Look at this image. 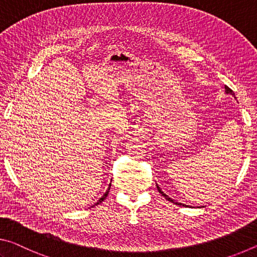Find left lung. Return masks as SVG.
I'll return each instance as SVG.
<instances>
[{"instance_id": "left-lung-1", "label": "left lung", "mask_w": 257, "mask_h": 257, "mask_svg": "<svg viewBox=\"0 0 257 257\" xmlns=\"http://www.w3.org/2000/svg\"><path fill=\"white\" fill-rule=\"evenodd\" d=\"M224 89H225V93H226V94H231V95H232V96H234V92H233L232 90H231V89H230V87H228V86H226V85H225V87H224ZM234 98H235V96H234ZM156 186H157V189H158V191H159V192H161V193H162V196H164V197H165V198H166L167 200H170V201H172V203H173V204H175V205H179V206H186V207H191V206H188V205H184V204H181V203H178V201H175V200H173V199H172V198H170V197H168L167 195H165V193H164V192L162 191V189H161V188H159V186H158V184H156Z\"/></svg>"}]
</instances>
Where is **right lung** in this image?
<instances>
[{
    "mask_svg": "<svg viewBox=\"0 0 257 257\" xmlns=\"http://www.w3.org/2000/svg\"><path fill=\"white\" fill-rule=\"evenodd\" d=\"M110 186H111V183H110V184H109V187H108V189H107V191L103 193V196H102V197H101V198H100V199H99L98 201H96V203H95L94 205H98V204H100V203H102V201H103L104 199H106V197L108 196V192H109V190H110ZM94 205H93V206H94Z\"/></svg>",
    "mask_w": 257,
    "mask_h": 257,
    "instance_id": "1",
    "label": "right lung"
}]
</instances>
